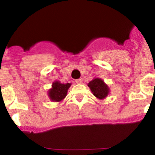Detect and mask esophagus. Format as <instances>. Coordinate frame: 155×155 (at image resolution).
<instances>
[{
    "label": "esophagus",
    "mask_w": 155,
    "mask_h": 155,
    "mask_svg": "<svg viewBox=\"0 0 155 155\" xmlns=\"http://www.w3.org/2000/svg\"><path fill=\"white\" fill-rule=\"evenodd\" d=\"M82 79H76V83H77V84H81V83H82Z\"/></svg>",
    "instance_id": "obj_1"
}]
</instances>
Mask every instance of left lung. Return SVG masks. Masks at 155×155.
<instances>
[{
  "instance_id": "left-lung-1",
  "label": "left lung",
  "mask_w": 155,
  "mask_h": 155,
  "mask_svg": "<svg viewBox=\"0 0 155 155\" xmlns=\"http://www.w3.org/2000/svg\"><path fill=\"white\" fill-rule=\"evenodd\" d=\"M87 86L90 87L93 94L99 99H105L110 91L108 86L103 82V80L99 78H95L91 81Z\"/></svg>"
}]
</instances>
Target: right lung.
Instances as JSON below:
<instances>
[{"label": "right lung", "instance_id": "obj_1", "mask_svg": "<svg viewBox=\"0 0 155 155\" xmlns=\"http://www.w3.org/2000/svg\"><path fill=\"white\" fill-rule=\"evenodd\" d=\"M71 83L61 84L58 81H56L52 84V88L48 91V96L53 102H60L66 97L68 91L71 87Z\"/></svg>", "mask_w": 155, "mask_h": 155}]
</instances>
